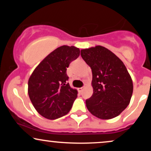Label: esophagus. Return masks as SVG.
Listing matches in <instances>:
<instances>
[{
	"label": "esophagus",
	"mask_w": 151,
	"mask_h": 151,
	"mask_svg": "<svg viewBox=\"0 0 151 151\" xmlns=\"http://www.w3.org/2000/svg\"><path fill=\"white\" fill-rule=\"evenodd\" d=\"M79 91H80V92H82L83 90H84V87H81V88H79Z\"/></svg>",
	"instance_id": "1"
}]
</instances>
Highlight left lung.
<instances>
[{"instance_id": "1", "label": "left lung", "mask_w": 151, "mask_h": 151, "mask_svg": "<svg viewBox=\"0 0 151 151\" xmlns=\"http://www.w3.org/2000/svg\"><path fill=\"white\" fill-rule=\"evenodd\" d=\"M92 71L93 94L86 101L89 111L100 119L118 116L129 104L133 85L124 62L103 46L81 50Z\"/></svg>"}]
</instances>
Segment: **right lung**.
Wrapping results in <instances>:
<instances>
[{"mask_svg":"<svg viewBox=\"0 0 151 151\" xmlns=\"http://www.w3.org/2000/svg\"><path fill=\"white\" fill-rule=\"evenodd\" d=\"M79 55L80 50L74 46L59 47L32 72L27 92L35 109L42 116L54 120L70 111L78 92L67 82V68Z\"/></svg>","mask_w":151,"mask_h":151,"instance_id":"add662e5","label":"right lung"}]
</instances>
